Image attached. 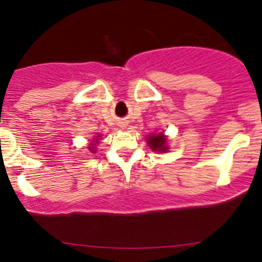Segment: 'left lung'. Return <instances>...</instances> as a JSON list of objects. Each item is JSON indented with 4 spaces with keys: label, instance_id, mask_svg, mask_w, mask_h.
<instances>
[{
    "label": "left lung",
    "instance_id": "1",
    "mask_svg": "<svg viewBox=\"0 0 262 262\" xmlns=\"http://www.w3.org/2000/svg\"><path fill=\"white\" fill-rule=\"evenodd\" d=\"M148 144L149 146L155 151H166L167 150V145H166V138L164 137V134L159 133V134H154L150 135L148 139Z\"/></svg>",
    "mask_w": 262,
    "mask_h": 262
}]
</instances>
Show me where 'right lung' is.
Masks as SVG:
<instances>
[{"label":"right lung","mask_w":262,"mask_h":262,"mask_svg":"<svg viewBox=\"0 0 262 262\" xmlns=\"http://www.w3.org/2000/svg\"><path fill=\"white\" fill-rule=\"evenodd\" d=\"M90 150H91V151L93 152V150H95V144H92V145H91V148H89Z\"/></svg>","instance_id":"add662e5"}]
</instances>
